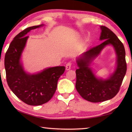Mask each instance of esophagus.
I'll return each mask as SVG.
<instances>
[{
	"label": "esophagus",
	"mask_w": 132,
	"mask_h": 132,
	"mask_svg": "<svg viewBox=\"0 0 132 132\" xmlns=\"http://www.w3.org/2000/svg\"><path fill=\"white\" fill-rule=\"evenodd\" d=\"M71 65H72V63L71 62H69L67 63L66 64V70H70Z\"/></svg>",
	"instance_id": "34e87169"
}]
</instances>
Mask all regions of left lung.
Instances as JSON below:
<instances>
[{"mask_svg":"<svg viewBox=\"0 0 132 132\" xmlns=\"http://www.w3.org/2000/svg\"><path fill=\"white\" fill-rule=\"evenodd\" d=\"M100 40L102 44L89 49L77 60L75 87L83 99L92 103L102 102L112 99L118 93L127 72L125 50L124 45L111 29L100 27ZM112 44L117 55V67L108 79L97 78L88 66L90 62L100 54L105 46Z\"/></svg>","mask_w":132,"mask_h":132,"instance_id":"1","label":"left lung"}]
</instances>
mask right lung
I'll use <instances>...</instances> for the list:
<instances>
[{
	"instance_id": "add662e5",
	"label": "right lung",
	"mask_w": 132,
	"mask_h": 132,
	"mask_svg": "<svg viewBox=\"0 0 132 132\" xmlns=\"http://www.w3.org/2000/svg\"><path fill=\"white\" fill-rule=\"evenodd\" d=\"M43 26L30 27L20 32L11 43L5 55L8 85L19 99L30 105H40L49 102L57 89L58 79L65 70L64 66H57L36 74L24 71L20 58L28 38L26 35L32 29Z\"/></svg>"
}]
</instances>
